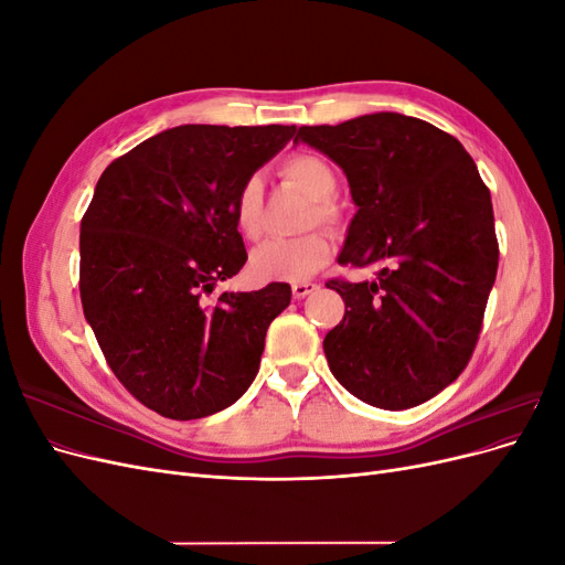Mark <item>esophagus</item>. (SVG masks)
<instances>
[{
    "instance_id": "34e87169",
    "label": "esophagus",
    "mask_w": 565,
    "mask_h": 565,
    "mask_svg": "<svg viewBox=\"0 0 565 565\" xmlns=\"http://www.w3.org/2000/svg\"><path fill=\"white\" fill-rule=\"evenodd\" d=\"M318 287H320L318 282H306V280L303 282H295L292 285V297L295 299H303V297H309L311 292H316Z\"/></svg>"
}]
</instances>
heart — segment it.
Masks as SVG:
<instances>
[{"instance_id":"obj_1","label":"heart","mask_w":565,"mask_h":565,"mask_svg":"<svg viewBox=\"0 0 565 565\" xmlns=\"http://www.w3.org/2000/svg\"><path fill=\"white\" fill-rule=\"evenodd\" d=\"M280 174L297 185L301 193L316 200L313 221L332 226L337 221V210L330 202L337 193L334 169L311 152H301L282 162ZM235 228L245 241H256L264 231V181L249 177L233 204ZM332 247L322 233H311L297 237V241H266L252 252L249 270L259 280H306L330 262Z\"/></svg>"}]
</instances>
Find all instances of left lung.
Instances as JSON below:
<instances>
[{"instance_id":"left-lung-1","label":"left lung","mask_w":565,"mask_h":565,"mask_svg":"<svg viewBox=\"0 0 565 565\" xmlns=\"http://www.w3.org/2000/svg\"><path fill=\"white\" fill-rule=\"evenodd\" d=\"M347 174L353 214L339 264L377 280H330L347 303L322 341L334 380L382 409L434 398L467 367L498 276L490 191L455 136L401 113L301 127Z\"/></svg>"}]
</instances>
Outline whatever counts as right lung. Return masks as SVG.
<instances>
[{"mask_svg":"<svg viewBox=\"0 0 565 565\" xmlns=\"http://www.w3.org/2000/svg\"><path fill=\"white\" fill-rule=\"evenodd\" d=\"M297 127L183 125L100 174L79 228V297L115 377L169 419L233 405L292 289L221 292L247 262L233 204Z\"/></svg>","mask_w":565,"mask_h":565,"instance_id":"1","label":"right lung"}]
</instances>
